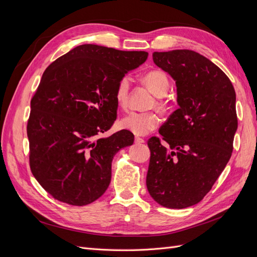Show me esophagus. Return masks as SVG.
<instances>
[{"label": "esophagus", "instance_id": "obj_1", "mask_svg": "<svg viewBox=\"0 0 257 257\" xmlns=\"http://www.w3.org/2000/svg\"><path fill=\"white\" fill-rule=\"evenodd\" d=\"M135 143L136 144H144L145 143V139L141 138V137H135Z\"/></svg>", "mask_w": 257, "mask_h": 257}]
</instances>
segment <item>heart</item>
Wrapping results in <instances>:
<instances>
[{"instance_id":"heart-1","label":"heart","mask_w":257,"mask_h":257,"mask_svg":"<svg viewBox=\"0 0 257 257\" xmlns=\"http://www.w3.org/2000/svg\"><path fill=\"white\" fill-rule=\"evenodd\" d=\"M144 80L155 95L164 96L169 89V80L162 71H150L144 76ZM131 82L127 76L122 77L116 84L114 98L120 107H126L130 95ZM161 118L158 113L152 111L138 112L131 111L120 120V126L123 130L132 132L135 135H147L159 126Z\"/></svg>"}]
</instances>
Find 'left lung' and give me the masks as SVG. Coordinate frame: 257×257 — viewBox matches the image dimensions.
<instances>
[{
	"instance_id": "1",
	"label": "left lung",
	"mask_w": 257,
	"mask_h": 257,
	"mask_svg": "<svg viewBox=\"0 0 257 257\" xmlns=\"http://www.w3.org/2000/svg\"><path fill=\"white\" fill-rule=\"evenodd\" d=\"M154 64L176 81L179 108L148 142L147 189L163 207L195 205L228 163L238 127L236 92L213 62L188 49L153 52Z\"/></svg>"
}]
</instances>
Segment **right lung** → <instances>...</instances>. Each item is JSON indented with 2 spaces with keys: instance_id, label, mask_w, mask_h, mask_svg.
<instances>
[{
  "instance_id": "obj_1",
  "label": "right lung",
  "mask_w": 257,
  "mask_h": 257,
  "mask_svg": "<svg viewBox=\"0 0 257 257\" xmlns=\"http://www.w3.org/2000/svg\"><path fill=\"white\" fill-rule=\"evenodd\" d=\"M147 58L146 51L85 44L46 68L31 100L27 132L32 174L56 199L89 205L109 186L114 154L133 145L134 135L126 130L97 135L116 119L119 80Z\"/></svg>"
}]
</instances>
